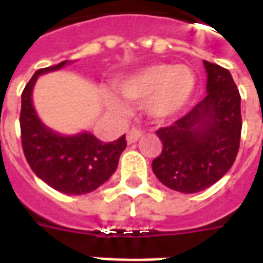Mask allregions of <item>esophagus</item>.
<instances>
[{
  "label": "esophagus",
  "instance_id": "1",
  "mask_svg": "<svg viewBox=\"0 0 263 263\" xmlns=\"http://www.w3.org/2000/svg\"><path fill=\"white\" fill-rule=\"evenodd\" d=\"M141 137H142V131H139L137 128H131L129 131L126 132V142L135 143Z\"/></svg>",
  "mask_w": 263,
  "mask_h": 263
}]
</instances>
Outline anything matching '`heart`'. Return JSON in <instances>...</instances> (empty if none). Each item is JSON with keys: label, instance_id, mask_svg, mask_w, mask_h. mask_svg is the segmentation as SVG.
Returning <instances> with one entry per match:
<instances>
[{"label": "heart", "instance_id": "heart-1", "mask_svg": "<svg viewBox=\"0 0 263 263\" xmlns=\"http://www.w3.org/2000/svg\"><path fill=\"white\" fill-rule=\"evenodd\" d=\"M117 90L132 103L146 100L148 114L155 120L165 121L179 114L193 97L196 74L189 66L156 63L117 81ZM108 101L117 111H125V104L120 98L108 96Z\"/></svg>", "mask_w": 263, "mask_h": 263}]
</instances>
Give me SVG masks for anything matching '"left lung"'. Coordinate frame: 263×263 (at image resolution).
<instances>
[{"label":"left lung","mask_w":263,"mask_h":263,"mask_svg":"<svg viewBox=\"0 0 263 263\" xmlns=\"http://www.w3.org/2000/svg\"><path fill=\"white\" fill-rule=\"evenodd\" d=\"M207 96L190 112L156 131L162 152L152 171L165 186L197 193L231 169L241 139V96L231 73L204 60Z\"/></svg>","instance_id":"left-lung-1"}]
</instances>
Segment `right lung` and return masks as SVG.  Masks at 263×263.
I'll return each instance as SVG.
<instances>
[{
  "label": "right lung",
  "mask_w": 263,
  "mask_h": 263,
  "mask_svg": "<svg viewBox=\"0 0 263 263\" xmlns=\"http://www.w3.org/2000/svg\"><path fill=\"white\" fill-rule=\"evenodd\" d=\"M67 60L36 70L22 91L21 141L33 173L50 187L71 196L94 192L112 176L120 155L126 148L125 135L104 143L92 134L63 137L42 124L32 104V90L37 76L62 69Z\"/></svg>",
  "instance_id": "1"
}]
</instances>
